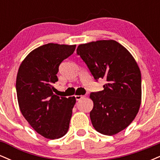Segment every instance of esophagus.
<instances>
[{"label": "esophagus", "instance_id": "esophagus-1", "mask_svg": "<svg viewBox=\"0 0 160 160\" xmlns=\"http://www.w3.org/2000/svg\"><path fill=\"white\" fill-rule=\"evenodd\" d=\"M83 98H84L83 95H75V98H76L77 101L81 100V99Z\"/></svg>", "mask_w": 160, "mask_h": 160}]
</instances>
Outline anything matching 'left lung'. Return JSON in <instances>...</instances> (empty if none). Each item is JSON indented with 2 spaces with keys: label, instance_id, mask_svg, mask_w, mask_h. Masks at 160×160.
Returning a JSON list of instances; mask_svg holds the SVG:
<instances>
[{
  "label": "left lung",
  "instance_id": "left-lung-1",
  "mask_svg": "<svg viewBox=\"0 0 160 160\" xmlns=\"http://www.w3.org/2000/svg\"><path fill=\"white\" fill-rule=\"evenodd\" d=\"M77 54L87 65L95 81L105 79L102 91L91 92L90 119L97 132H120L136 117L141 100V76L131 53L113 40L80 44Z\"/></svg>",
  "mask_w": 160,
  "mask_h": 160
}]
</instances>
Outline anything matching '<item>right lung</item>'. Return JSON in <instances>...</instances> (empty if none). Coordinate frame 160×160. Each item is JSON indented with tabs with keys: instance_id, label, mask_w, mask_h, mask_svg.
I'll list each match as a JSON object with an SVG mask.
<instances>
[{
	"instance_id": "obj_1",
	"label": "right lung",
	"mask_w": 160,
	"mask_h": 160,
	"mask_svg": "<svg viewBox=\"0 0 160 160\" xmlns=\"http://www.w3.org/2000/svg\"><path fill=\"white\" fill-rule=\"evenodd\" d=\"M76 45L47 43L32 51L18 71L16 89L20 111L31 126L49 139L63 137L69 128L75 97L55 95L52 84L63 60Z\"/></svg>"
}]
</instances>
